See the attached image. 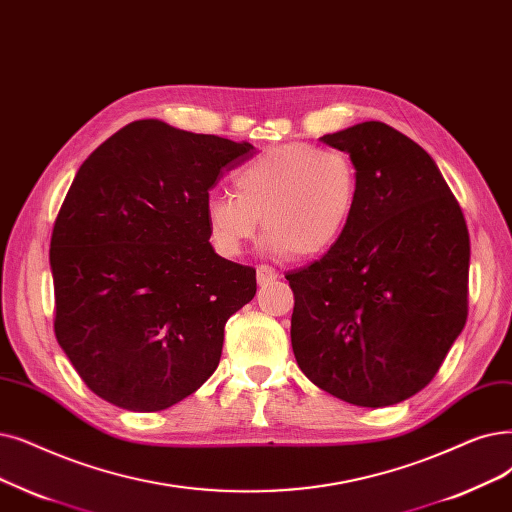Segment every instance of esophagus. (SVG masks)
Returning a JSON list of instances; mask_svg holds the SVG:
<instances>
[{
	"label": "esophagus",
	"instance_id": "esophagus-1",
	"mask_svg": "<svg viewBox=\"0 0 512 512\" xmlns=\"http://www.w3.org/2000/svg\"><path fill=\"white\" fill-rule=\"evenodd\" d=\"M278 274L274 268H270V265H259L257 268V282L259 284H268L270 280H276Z\"/></svg>",
	"mask_w": 512,
	"mask_h": 512
}]
</instances>
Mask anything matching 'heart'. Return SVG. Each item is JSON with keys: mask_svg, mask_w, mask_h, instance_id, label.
Segmentation results:
<instances>
[{"mask_svg": "<svg viewBox=\"0 0 512 512\" xmlns=\"http://www.w3.org/2000/svg\"><path fill=\"white\" fill-rule=\"evenodd\" d=\"M234 190L211 196L205 205L207 234L221 255H238L261 219L272 251L307 259L341 240L360 180L349 154L288 142L242 165Z\"/></svg>", "mask_w": 512, "mask_h": 512, "instance_id": "1", "label": "heart"}]
</instances>
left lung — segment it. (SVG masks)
<instances>
[{
	"label": "left lung",
	"instance_id": "1",
	"mask_svg": "<svg viewBox=\"0 0 512 512\" xmlns=\"http://www.w3.org/2000/svg\"><path fill=\"white\" fill-rule=\"evenodd\" d=\"M358 169L341 240L288 272L291 343L322 391L385 408L425 389L466 322L471 240L429 154L381 121L320 138Z\"/></svg>",
	"mask_w": 512,
	"mask_h": 512
}]
</instances>
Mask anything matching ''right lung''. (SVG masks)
Returning <instances> with one entry per match:
<instances>
[{
	"label": "right lung",
	"instance_id": "obj_1",
	"mask_svg": "<svg viewBox=\"0 0 512 512\" xmlns=\"http://www.w3.org/2000/svg\"><path fill=\"white\" fill-rule=\"evenodd\" d=\"M255 152L142 119L79 167L50 244L54 330L106 402L159 412L215 372L224 326L257 280L213 251L205 205L219 177Z\"/></svg>",
	"mask_w": 512,
	"mask_h": 512
}]
</instances>
